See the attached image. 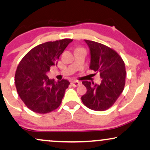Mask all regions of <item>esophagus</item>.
I'll return each mask as SVG.
<instances>
[{"instance_id":"1","label":"esophagus","mask_w":150,"mask_h":150,"mask_svg":"<svg viewBox=\"0 0 150 150\" xmlns=\"http://www.w3.org/2000/svg\"><path fill=\"white\" fill-rule=\"evenodd\" d=\"M71 85H72L73 87H78V86L81 85V83L78 81H73L71 82Z\"/></svg>"}]
</instances>
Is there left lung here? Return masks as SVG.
<instances>
[{
	"instance_id": "1",
	"label": "left lung",
	"mask_w": 150,
	"mask_h": 150,
	"mask_svg": "<svg viewBox=\"0 0 150 150\" xmlns=\"http://www.w3.org/2000/svg\"><path fill=\"white\" fill-rule=\"evenodd\" d=\"M89 48V68L100 72V85L83 81L87 92L81 97L83 104L97 111L107 110L113 105L125 86L126 68L124 61L115 51L105 45L85 40Z\"/></svg>"
}]
</instances>
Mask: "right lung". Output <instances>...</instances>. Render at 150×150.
<instances>
[{"label":"right lung","mask_w":150,"mask_h":150,"mask_svg":"<svg viewBox=\"0 0 150 150\" xmlns=\"http://www.w3.org/2000/svg\"><path fill=\"white\" fill-rule=\"evenodd\" d=\"M71 39L48 42L31 49L18 65L15 75L16 87L20 98L30 110L48 113L60 106L69 82L56 81L46 74L57 65L59 58Z\"/></svg>","instance_id":"add662e5"}]
</instances>
